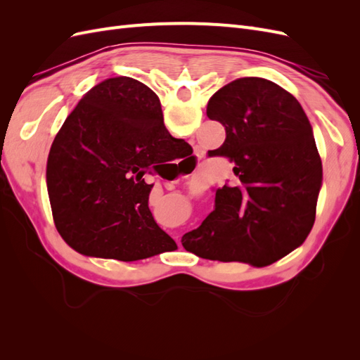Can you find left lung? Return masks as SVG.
Wrapping results in <instances>:
<instances>
[{
	"instance_id": "8db88e82",
	"label": "left lung",
	"mask_w": 360,
	"mask_h": 360,
	"mask_svg": "<svg viewBox=\"0 0 360 360\" xmlns=\"http://www.w3.org/2000/svg\"><path fill=\"white\" fill-rule=\"evenodd\" d=\"M207 117L226 134L210 155L234 163L236 180L216 189L214 210L181 243L224 263H275L304 242L315 221L321 159L309 120L296 97L263 78L222 86Z\"/></svg>"
}]
</instances>
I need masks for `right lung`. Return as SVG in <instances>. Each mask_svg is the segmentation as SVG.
Segmentation results:
<instances>
[{
    "label": "right lung",
    "mask_w": 360,
    "mask_h": 360,
    "mask_svg": "<svg viewBox=\"0 0 360 360\" xmlns=\"http://www.w3.org/2000/svg\"><path fill=\"white\" fill-rule=\"evenodd\" d=\"M159 97L126 76L86 93L53 139L46 181L53 222L84 255L136 261L176 246L148 209L144 176L172 160ZM158 167V165H156Z\"/></svg>",
    "instance_id": "1"
}]
</instances>
